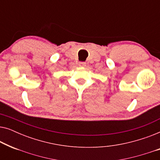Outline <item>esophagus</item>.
I'll use <instances>...</instances> for the list:
<instances>
[{
    "mask_svg": "<svg viewBox=\"0 0 160 160\" xmlns=\"http://www.w3.org/2000/svg\"><path fill=\"white\" fill-rule=\"evenodd\" d=\"M78 65H79L80 67H85L87 65V63L85 62H78Z\"/></svg>",
    "mask_w": 160,
    "mask_h": 160,
    "instance_id": "1",
    "label": "esophagus"
}]
</instances>
